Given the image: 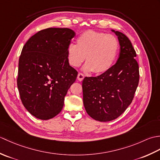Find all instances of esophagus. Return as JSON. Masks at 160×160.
I'll use <instances>...</instances> for the list:
<instances>
[{"label":"esophagus","instance_id":"obj_1","mask_svg":"<svg viewBox=\"0 0 160 160\" xmlns=\"http://www.w3.org/2000/svg\"><path fill=\"white\" fill-rule=\"evenodd\" d=\"M84 76L83 73H79L78 74V80L79 81H82L84 79Z\"/></svg>","mask_w":160,"mask_h":160}]
</instances>
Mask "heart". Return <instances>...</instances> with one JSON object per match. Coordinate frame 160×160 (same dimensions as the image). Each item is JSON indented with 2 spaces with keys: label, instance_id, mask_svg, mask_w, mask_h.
<instances>
[{
  "label": "heart",
  "instance_id": "1",
  "mask_svg": "<svg viewBox=\"0 0 160 160\" xmlns=\"http://www.w3.org/2000/svg\"><path fill=\"white\" fill-rule=\"evenodd\" d=\"M119 49L118 39L111 34L88 30L67 47V58L71 66L79 67L86 57L87 71L100 74L110 69Z\"/></svg>",
  "mask_w": 160,
  "mask_h": 160
}]
</instances>
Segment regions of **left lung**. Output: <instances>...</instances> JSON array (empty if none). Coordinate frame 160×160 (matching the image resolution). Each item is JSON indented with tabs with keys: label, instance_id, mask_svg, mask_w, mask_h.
<instances>
[{
	"label": "left lung",
	"instance_id": "8db88e82",
	"mask_svg": "<svg viewBox=\"0 0 160 160\" xmlns=\"http://www.w3.org/2000/svg\"><path fill=\"white\" fill-rule=\"evenodd\" d=\"M118 38L120 52L117 62L96 77L82 81L83 103L94 120L108 122L118 118L132 102L140 79L136 52L127 36L112 30Z\"/></svg>",
	"mask_w": 160,
	"mask_h": 160
}]
</instances>
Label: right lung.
I'll return each mask as SVG.
<instances>
[{"label": "right lung", "mask_w": 160, "mask_h": 160, "mask_svg": "<svg viewBox=\"0 0 160 160\" xmlns=\"http://www.w3.org/2000/svg\"><path fill=\"white\" fill-rule=\"evenodd\" d=\"M75 35L69 28H47L23 46L17 86L24 107L40 120L62 111L68 89L76 80L78 71L69 65L67 52Z\"/></svg>", "instance_id": "right-lung-1"}]
</instances>
